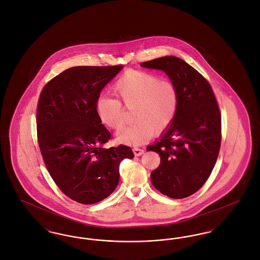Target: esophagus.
Segmentation results:
<instances>
[{"mask_svg":"<svg viewBox=\"0 0 260 260\" xmlns=\"http://www.w3.org/2000/svg\"><path fill=\"white\" fill-rule=\"evenodd\" d=\"M134 152L136 156H141L144 153V149L138 148V147H135L134 148Z\"/></svg>","mask_w":260,"mask_h":260,"instance_id":"34e87169","label":"esophagus"}]
</instances>
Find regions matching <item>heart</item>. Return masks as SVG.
<instances>
[{
  "label": "heart",
  "mask_w": 260,
  "mask_h": 260,
  "mask_svg": "<svg viewBox=\"0 0 260 260\" xmlns=\"http://www.w3.org/2000/svg\"><path fill=\"white\" fill-rule=\"evenodd\" d=\"M114 91L127 108L134 110V124L119 129L117 136L122 141L143 144L154 135L164 132L176 115L178 92L169 81L142 70H128L114 85ZM96 111L101 121L117 128L124 122V107L119 99L100 95Z\"/></svg>",
  "instance_id": "obj_1"
}]
</instances>
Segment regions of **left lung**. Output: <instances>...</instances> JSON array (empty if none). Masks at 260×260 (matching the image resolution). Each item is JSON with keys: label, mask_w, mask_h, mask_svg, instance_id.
<instances>
[{"label": "left lung", "mask_w": 260, "mask_h": 260, "mask_svg": "<svg viewBox=\"0 0 260 260\" xmlns=\"http://www.w3.org/2000/svg\"><path fill=\"white\" fill-rule=\"evenodd\" d=\"M162 70L178 92V108L172 124L148 151L160 155L151 182L161 194L183 199L206 183L221 143V115L212 88L203 75L184 60L165 56L140 64Z\"/></svg>", "instance_id": "8db88e82"}]
</instances>
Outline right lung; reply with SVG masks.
Returning <instances> with one entry per match:
<instances>
[{"label":"right lung","mask_w":260,"mask_h":260,"mask_svg":"<svg viewBox=\"0 0 260 260\" xmlns=\"http://www.w3.org/2000/svg\"><path fill=\"white\" fill-rule=\"evenodd\" d=\"M122 68H69L50 80L38 100V143L45 165L57 187L80 204L107 198L119 183L120 162L134 158L128 146L104 147L111 134L96 111L100 91Z\"/></svg>","instance_id":"1"}]
</instances>
